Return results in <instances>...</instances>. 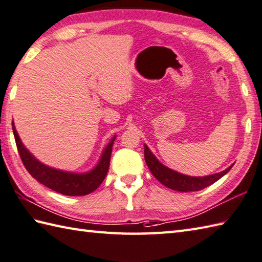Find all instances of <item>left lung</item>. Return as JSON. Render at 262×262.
Returning a JSON list of instances; mask_svg holds the SVG:
<instances>
[{"label": "left lung", "instance_id": "8db88e82", "mask_svg": "<svg viewBox=\"0 0 262 262\" xmlns=\"http://www.w3.org/2000/svg\"><path fill=\"white\" fill-rule=\"evenodd\" d=\"M143 147H145V161L147 163L148 168L150 169L151 174L162 184L175 191L191 192L205 189L207 186L215 183L216 181H218L221 178H223V176L233 167V165H231V166L227 167L225 170H223V172L215 173L208 176L184 175L176 172L174 169L168 168L167 166H165V165H163L158 161L147 145H143Z\"/></svg>", "mask_w": 262, "mask_h": 262}]
</instances>
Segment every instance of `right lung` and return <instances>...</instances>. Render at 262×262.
Returning <instances> with one entry per match:
<instances>
[{"instance_id":"1","label":"right lung","mask_w":262,"mask_h":262,"mask_svg":"<svg viewBox=\"0 0 262 262\" xmlns=\"http://www.w3.org/2000/svg\"><path fill=\"white\" fill-rule=\"evenodd\" d=\"M13 136L17 143V148L26 169L34 179L47 188L56 191L64 195H86L92 193L103 182L106 174L108 172L112 147L115 141L116 136L111 139L107 146L104 148L100 159L97 165L86 173H73L67 170L57 169L39 162L21 141V139L15 130L12 122Z\"/></svg>"}]
</instances>
